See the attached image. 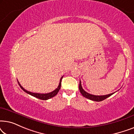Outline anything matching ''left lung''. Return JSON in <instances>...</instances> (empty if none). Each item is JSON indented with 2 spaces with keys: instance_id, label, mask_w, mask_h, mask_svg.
Instances as JSON below:
<instances>
[{
  "instance_id": "obj_1",
  "label": "left lung",
  "mask_w": 134,
  "mask_h": 134,
  "mask_svg": "<svg viewBox=\"0 0 134 134\" xmlns=\"http://www.w3.org/2000/svg\"><path fill=\"white\" fill-rule=\"evenodd\" d=\"M79 90L80 91V93H81V94H82V96H84L86 98L88 99L94 100V101H96V102L102 101V100L105 99L106 98H109V96H111V95L115 93H111V94H109L107 95H102V96H97V95L91 94L88 93L86 92V91L84 90L83 88H82L81 82H80V83H79Z\"/></svg>"
}]
</instances>
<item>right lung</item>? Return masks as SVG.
<instances>
[{
  "label": "right lung",
  "mask_w": 134,
  "mask_h": 134,
  "mask_svg": "<svg viewBox=\"0 0 134 134\" xmlns=\"http://www.w3.org/2000/svg\"><path fill=\"white\" fill-rule=\"evenodd\" d=\"M63 76H62L61 79H60V83H59V85H58V87L57 88L54 90L51 93H45V94H42V93H32V92H30V91H29L26 90H25L24 88L22 87L21 85V84L19 83V82H18V83H19V85L20 86V87L21 88L22 90H23V91H24L25 93H28V94L32 95V96H34L36 98H38L40 99H41V100H47L49 99H50L51 98H53V97H54L55 95L57 94L58 91H59L60 88H61V82H62V78H63Z\"/></svg>",
  "instance_id": "right-lung-1"
}]
</instances>
